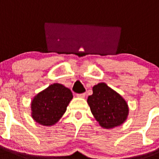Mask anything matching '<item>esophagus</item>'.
Returning <instances> with one entry per match:
<instances>
[{
	"instance_id": "obj_1",
	"label": "esophagus",
	"mask_w": 159,
	"mask_h": 159,
	"mask_svg": "<svg viewBox=\"0 0 159 159\" xmlns=\"http://www.w3.org/2000/svg\"><path fill=\"white\" fill-rule=\"evenodd\" d=\"M77 96L79 98H84L85 96V93H80V94H77Z\"/></svg>"
}]
</instances>
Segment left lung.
<instances>
[{"label": "left lung", "mask_w": 159, "mask_h": 159, "mask_svg": "<svg viewBox=\"0 0 159 159\" xmlns=\"http://www.w3.org/2000/svg\"><path fill=\"white\" fill-rule=\"evenodd\" d=\"M93 92L87 102L100 126L112 129L123 124L128 117L129 107L122 96L103 82L94 85Z\"/></svg>", "instance_id": "obj_1"}]
</instances>
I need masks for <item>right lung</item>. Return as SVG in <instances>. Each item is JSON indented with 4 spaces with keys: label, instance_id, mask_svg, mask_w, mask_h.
<instances>
[{
    "label": "right lung",
    "instance_id": "right-lung-1",
    "mask_svg": "<svg viewBox=\"0 0 159 159\" xmlns=\"http://www.w3.org/2000/svg\"><path fill=\"white\" fill-rule=\"evenodd\" d=\"M72 98V93L69 89L54 83L33 99L31 116L40 125H53L62 118Z\"/></svg>",
    "mask_w": 159,
    "mask_h": 159
}]
</instances>
